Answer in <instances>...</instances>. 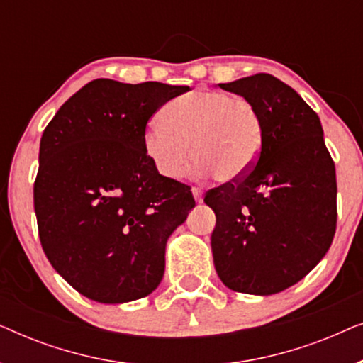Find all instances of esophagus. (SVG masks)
<instances>
[{"instance_id":"obj_1","label":"esophagus","mask_w":363,"mask_h":363,"mask_svg":"<svg viewBox=\"0 0 363 363\" xmlns=\"http://www.w3.org/2000/svg\"><path fill=\"white\" fill-rule=\"evenodd\" d=\"M191 193H193V198H195L196 203H203V191L200 190V188H191Z\"/></svg>"}]
</instances>
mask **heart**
<instances>
[{"mask_svg": "<svg viewBox=\"0 0 363 363\" xmlns=\"http://www.w3.org/2000/svg\"><path fill=\"white\" fill-rule=\"evenodd\" d=\"M158 122L160 125L148 128L143 135V152L168 180H177L185 173L190 150L196 157L195 175L215 173L223 183L242 180L259 158V113L250 102L233 94L188 92L168 102Z\"/></svg>", "mask_w": 363, "mask_h": 363, "instance_id": "1", "label": "heart"}]
</instances>
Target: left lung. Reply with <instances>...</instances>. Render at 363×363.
<instances>
[{"label":"left lung","instance_id":"1","mask_svg":"<svg viewBox=\"0 0 363 363\" xmlns=\"http://www.w3.org/2000/svg\"><path fill=\"white\" fill-rule=\"evenodd\" d=\"M220 87L259 113L262 148L241 182L205 196L216 215L213 262L233 291L277 294L329 251L337 223L335 165L319 116L287 84L256 74Z\"/></svg>","mask_w":363,"mask_h":363}]
</instances>
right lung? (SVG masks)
Wrapping results in <instances>:
<instances>
[{"instance_id":"obj_1","label":"right lung","mask_w":363,"mask_h":363,"mask_svg":"<svg viewBox=\"0 0 363 363\" xmlns=\"http://www.w3.org/2000/svg\"><path fill=\"white\" fill-rule=\"evenodd\" d=\"M188 89L96 79L43 133L34 183L39 240L57 274L87 299L123 304L162 282L168 238L195 200L190 186L155 170L143 135L157 108Z\"/></svg>"}]
</instances>
